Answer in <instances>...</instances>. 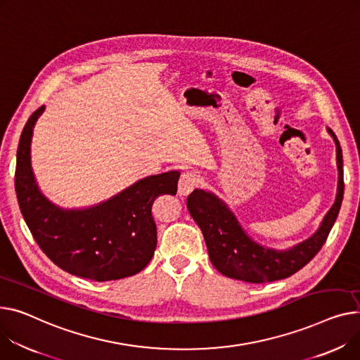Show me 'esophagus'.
Instances as JSON below:
<instances>
[{
    "label": "esophagus",
    "mask_w": 360,
    "mask_h": 360,
    "mask_svg": "<svg viewBox=\"0 0 360 360\" xmlns=\"http://www.w3.org/2000/svg\"><path fill=\"white\" fill-rule=\"evenodd\" d=\"M200 184V178L194 172H184L179 178L178 193L179 195H188Z\"/></svg>",
    "instance_id": "1"
}]
</instances>
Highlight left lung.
I'll return each mask as SVG.
<instances>
[{
	"label": "left lung",
	"mask_w": 360,
	"mask_h": 360,
	"mask_svg": "<svg viewBox=\"0 0 360 360\" xmlns=\"http://www.w3.org/2000/svg\"><path fill=\"white\" fill-rule=\"evenodd\" d=\"M327 130L338 148L339 185L336 201L326 214L319 230L288 250H275L253 242L226 202L208 191L194 189L188 195V211L200 226L210 260L220 274L252 283L272 282L294 275L320 252L338 219L345 193L342 148L336 134L330 129Z\"/></svg>",
	"instance_id": "8db88e82"
}]
</instances>
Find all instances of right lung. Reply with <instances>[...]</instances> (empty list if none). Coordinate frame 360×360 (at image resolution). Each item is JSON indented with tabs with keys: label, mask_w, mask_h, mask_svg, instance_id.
<instances>
[{
	"label": "right lung",
	"mask_w": 360,
	"mask_h": 360,
	"mask_svg": "<svg viewBox=\"0 0 360 360\" xmlns=\"http://www.w3.org/2000/svg\"><path fill=\"white\" fill-rule=\"evenodd\" d=\"M43 110L22 129L15 165L17 200L34 240L55 265L75 276L105 282L139 274L158 243L152 204L159 195L176 194L179 172L140 179L98 205L63 210L40 193L32 171V134Z\"/></svg>",
	"instance_id": "right-lung-1"
}]
</instances>
